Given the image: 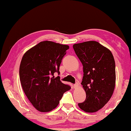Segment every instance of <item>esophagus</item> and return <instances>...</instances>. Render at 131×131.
Listing matches in <instances>:
<instances>
[{
    "label": "esophagus",
    "instance_id": "obj_1",
    "mask_svg": "<svg viewBox=\"0 0 131 131\" xmlns=\"http://www.w3.org/2000/svg\"><path fill=\"white\" fill-rule=\"evenodd\" d=\"M79 85V83H76V84H75L74 85H73V87H74V89H76L77 88H78Z\"/></svg>",
    "mask_w": 131,
    "mask_h": 131
}]
</instances>
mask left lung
<instances>
[{
  "label": "left lung",
  "mask_w": 131,
  "mask_h": 131,
  "mask_svg": "<svg viewBox=\"0 0 131 131\" xmlns=\"http://www.w3.org/2000/svg\"><path fill=\"white\" fill-rule=\"evenodd\" d=\"M73 47L83 64L81 84L86 93L85 101L78 105L85 112H96L113 94L116 85L113 55L110 50L95 41L74 44Z\"/></svg>",
  "instance_id": "left-lung-1"
}]
</instances>
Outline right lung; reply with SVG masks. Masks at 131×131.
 Segmentation results:
<instances>
[{
    "label": "right lung",
    "instance_id": "right-lung-1",
    "mask_svg": "<svg viewBox=\"0 0 131 131\" xmlns=\"http://www.w3.org/2000/svg\"><path fill=\"white\" fill-rule=\"evenodd\" d=\"M69 46L51 41L40 42L23 55L19 79L24 93L40 112H51L58 105L63 94L70 90L59 76V66Z\"/></svg>",
    "mask_w": 131,
    "mask_h": 131
}]
</instances>
